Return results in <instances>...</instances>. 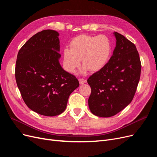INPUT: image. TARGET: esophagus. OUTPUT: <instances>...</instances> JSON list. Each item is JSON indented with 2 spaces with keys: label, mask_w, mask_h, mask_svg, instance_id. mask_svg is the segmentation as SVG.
Listing matches in <instances>:
<instances>
[{
  "label": "esophagus",
  "mask_w": 157,
  "mask_h": 157,
  "mask_svg": "<svg viewBox=\"0 0 157 157\" xmlns=\"http://www.w3.org/2000/svg\"><path fill=\"white\" fill-rule=\"evenodd\" d=\"M86 82V80L84 79V78H80L79 79V83L80 84H83L84 83Z\"/></svg>",
  "instance_id": "34e87169"
}]
</instances>
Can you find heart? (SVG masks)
Returning a JSON list of instances; mask_svg holds the SVG:
<instances>
[{
  "mask_svg": "<svg viewBox=\"0 0 157 157\" xmlns=\"http://www.w3.org/2000/svg\"><path fill=\"white\" fill-rule=\"evenodd\" d=\"M112 52L111 41L107 36L80 35L71 40L70 48L63 49L64 67L68 72L75 73L82 59V73L89 69L98 71L109 62Z\"/></svg>",
  "mask_w": 157,
  "mask_h": 157,
  "instance_id": "b5f03b06",
  "label": "heart"
}]
</instances>
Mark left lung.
<instances>
[{
	"instance_id": "obj_1",
	"label": "left lung",
	"mask_w": 157,
	"mask_h": 157,
	"mask_svg": "<svg viewBox=\"0 0 157 157\" xmlns=\"http://www.w3.org/2000/svg\"><path fill=\"white\" fill-rule=\"evenodd\" d=\"M116 45L106 66L88 79L91 93L88 106L95 116H114L131 103L140 78L141 62L135 45L113 32Z\"/></svg>"
}]
</instances>
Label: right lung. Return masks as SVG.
I'll return each instance as SVG.
<instances>
[{"label": "right lung", "instance_id": "obj_1", "mask_svg": "<svg viewBox=\"0 0 157 157\" xmlns=\"http://www.w3.org/2000/svg\"><path fill=\"white\" fill-rule=\"evenodd\" d=\"M58 32H37L21 48L15 65V80L25 104L39 114L55 116L66 109L69 97L79 86L77 78L66 71Z\"/></svg>", "mask_w": 157, "mask_h": 157}]
</instances>
